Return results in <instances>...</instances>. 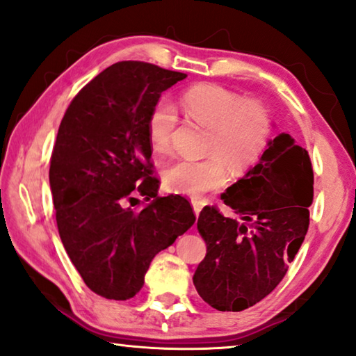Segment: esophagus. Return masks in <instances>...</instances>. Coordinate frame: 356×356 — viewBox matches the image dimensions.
Here are the masks:
<instances>
[{"instance_id": "obj_1", "label": "esophagus", "mask_w": 356, "mask_h": 356, "mask_svg": "<svg viewBox=\"0 0 356 356\" xmlns=\"http://www.w3.org/2000/svg\"><path fill=\"white\" fill-rule=\"evenodd\" d=\"M192 206H193V211H195V214L198 216L200 212H201V209H203L204 203H203V201H200V200H192Z\"/></svg>"}]
</instances>
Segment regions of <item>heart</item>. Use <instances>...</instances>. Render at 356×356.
<instances>
[{"mask_svg":"<svg viewBox=\"0 0 356 356\" xmlns=\"http://www.w3.org/2000/svg\"><path fill=\"white\" fill-rule=\"evenodd\" d=\"M182 107L190 118L209 127L206 153L195 160L179 158L163 171V184L174 193L201 196L227 182V166L245 172L262 156L272 139V115L256 99H243L219 84H196L182 94ZM179 121L177 110L166 97L158 99L147 120L153 150L166 152Z\"/></svg>","mask_w":356,"mask_h":356,"instance_id":"obj_1","label":"heart"}]
</instances>
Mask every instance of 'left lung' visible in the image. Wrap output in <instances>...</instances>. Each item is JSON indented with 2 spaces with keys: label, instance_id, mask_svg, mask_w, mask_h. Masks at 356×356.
Wrapping results in <instances>:
<instances>
[{
  "label": "left lung",
  "instance_id": "8db88e82",
  "mask_svg": "<svg viewBox=\"0 0 356 356\" xmlns=\"http://www.w3.org/2000/svg\"><path fill=\"white\" fill-rule=\"evenodd\" d=\"M220 198L241 220L216 206L200 212L196 225L208 251L193 284L212 309L241 312L277 288L304 243L314 201L309 152L280 134Z\"/></svg>",
  "mask_w": 356,
  "mask_h": 356
}]
</instances>
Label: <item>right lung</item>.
Masks as SVG:
<instances>
[{"label": "right lung", "mask_w": 356, "mask_h": 356, "mask_svg": "<svg viewBox=\"0 0 356 356\" xmlns=\"http://www.w3.org/2000/svg\"><path fill=\"white\" fill-rule=\"evenodd\" d=\"M184 78L153 63L116 62L73 97L60 121L49 168L57 229L84 283L107 299L139 293L152 259L196 220L184 196H158L147 131L161 92Z\"/></svg>", "instance_id": "right-lung-1"}]
</instances>
